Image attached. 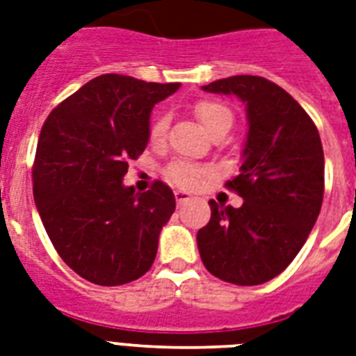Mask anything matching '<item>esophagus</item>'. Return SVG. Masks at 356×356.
<instances>
[{"label":"esophagus","mask_w":356,"mask_h":356,"mask_svg":"<svg viewBox=\"0 0 356 356\" xmlns=\"http://www.w3.org/2000/svg\"><path fill=\"white\" fill-rule=\"evenodd\" d=\"M188 200H190L188 192H183V190H175V202H177L179 205H181V203H184V202H188Z\"/></svg>","instance_id":"esophagus-1"}]
</instances>
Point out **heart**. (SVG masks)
<instances>
[{"instance_id":"heart-1","label":"heart","mask_w":356,"mask_h":356,"mask_svg":"<svg viewBox=\"0 0 356 356\" xmlns=\"http://www.w3.org/2000/svg\"><path fill=\"white\" fill-rule=\"evenodd\" d=\"M194 112H196L197 119L202 121L203 127L213 132L216 127H220L222 123L226 121H232V112L227 110L226 106L216 102V100H200L194 106ZM168 130V115L166 113H159L156 118L153 119L151 123V129H149V138L153 142H159L164 138ZM209 172L205 168L196 166V164H190V162H183V160H177L166 168V177L172 181L173 184L177 186H183V188H192L200 184L203 177H207Z\"/></svg>"}]
</instances>
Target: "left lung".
I'll return each mask as SVG.
<instances>
[{"label": "left lung", "mask_w": 356, "mask_h": 356, "mask_svg": "<svg viewBox=\"0 0 356 356\" xmlns=\"http://www.w3.org/2000/svg\"><path fill=\"white\" fill-rule=\"evenodd\" d=\"M246 104L248 136L238 175L226 186L238 209L211 200V220L197 232L209 273L235 286H259L295 259L321 211L325 156L317 127L302 106L267 78L232 76L203 86Z\"/></svg>", "instance_id": "left-lung-1"}]
</instances>
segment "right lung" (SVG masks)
Returning <instances> with one entry per match:
<instances>
[{
  "instance_id": "obj_1",
  "label": "right lung",
  "mask_w": 356,
  "mask_h": 356,
  "mask_svg": "<svg viewBox=\"0 0 356 356\" xmlns=\"http://www.w3.org/2000/svg\"><path fill=\"white\" fill-rule=\"evenodd\" d=\"M179 86L97 76L42 124L33 164L35 205L61 259L91 284L138 280L156 257L175 196L162 181L136 192L123 177L129 160L147 147L153 106Z\"/></svg>"
}]
</instances>
